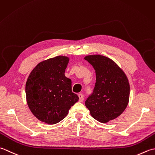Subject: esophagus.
Listing matches in <instances>:
<instances>
[{
  "instance_id": "1",
  "label": "esophagus",
  "mask_w": 155,
  "mask_h": 155,
  "mask_svg": "<svg viewBox=\"0 0 155 155\" xmlns=\"http://www.w3.org/2000/svg\"><path fill=\"white\" fill-rule=\"evenodd\" d=\"M78 96H79V101H80V102H83V101H84V96H83V94H78Z\"/></svg>"
}]
</instances>
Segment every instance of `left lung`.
Returning a JSON list of instances; mask_svg holds the SVG:
<instances>
[{
	"instance_id": "8db88e82",
	"label": "left lung",
	"mask_w": 155,
	"mask_h": 155,
	"mask_svg": "<svg viewBox=\"0 0 155 155\" xmlns=\"http://www.w3.org/2000/svg\"><path fill=\"white\" fill-rule=\"evenodd\" d=\"M96 71V85L86 106L96 120L106 123L122 114L128 106L130 84L124 71L112 59L101 55L85 56Z\"/></svg>"
}]
</instances>
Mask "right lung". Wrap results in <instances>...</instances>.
<instances>
[{
    "label": "right lung",
    "mask_w": 155,
    "mask_h": 155,
    "mask_svg": "<svg viewBox=\"0 0 155 155\" xmlns=\"http://www.w3.org/2000/svg\"><path fill=\"white\" fill-rule=\"evenodd\" d=\"M69 58L59 55L38 64L25 85L28 107L42 122L55 124L65 118L79 97L71 91V80L65 71Z\"/></svg>",
    "instance_id": "add662e5"
}]
</instances>
